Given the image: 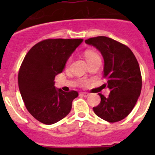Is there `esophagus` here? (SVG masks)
<instances>
[{
  "mask_svg": "<svg viewBox=\"0 0 155 155\" xmlns=\"http://www.w3.org/2000/svg\"><path fill=\"white\" fill-rule=\"evenodd\" d=\"M79 95H81V96L82 97H87V96H89V94L87 93V92H81V93L79 94Z\"/></svg>",
  "mask_w": 155,
  "mask_h": 155,
  "instance_id": "esophagus-1",
  "label": "esophagus"
}]
</instances>
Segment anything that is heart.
<instances>
[{"label": "heart", "mask_w": 155, "mask_h": 155, "mask_svg": "<svg viewBox=\"0 0 155 155\" xmlns=\"http://www.w3.org/2000/svg\"><path fill=\"white\" fill-rule=\"evenodd\" d=\"M84 55H85V58H86L87 63L90 64L91 62L95 61L101 60V57H100L99 54L97 52H96L94 50H86L84 53ZM71 61V58H69L66 62V67H68L69 64H70Z\"/></svg>", "instance_id": "1"}]
</instances>
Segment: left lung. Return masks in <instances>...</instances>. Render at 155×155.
<instances>
[{"label":"left lung","mask_w":155,"mask_h":155,"mask_svg":"<svg viewBox=\"0 0 155 155\" xmlns=\"http://www.w3.org/2000/svg\"><path fill=\"white\" fill-rule=\"evenodd\" d=\"M101 51L104 60V84L110 90L105 97L99 94L101 103L94 107V113L102 119L113 123L126 118L140 97L142 76L140 65L130 49L122 43L109 37H92L85 40Z\"/></svg>","instance_id":"8db88e82"}]
</instances>
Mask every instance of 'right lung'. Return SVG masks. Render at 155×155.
<instances>
[{"instance_id": "right-lung-1", "label": "right lung", "mask_w": 155, "mask_h": 155, "mask_svg": "<svg viewBox=\"0 0 155 155\" xmlns=\"http://www.w3.org/2000/svg\"><path fill=\"white\" fill-rule=\"evenodd\" d=\"M82 41L47 39L34 45L25 57L18 72V87L28 111L40 122L54 124L70 113L79 94L56 88L54 80Z\"/></svg>"}]
</instances>
